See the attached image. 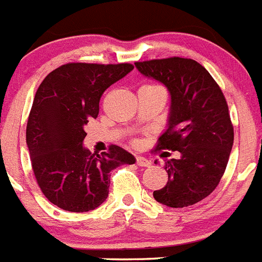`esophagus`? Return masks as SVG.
Listing matches in <instances>:
<instances>
[{
	"mask_svg": "<svg viewBox=\"0 0 262 262\" xmlns=\"http://www.w3.org/2000/svg\"><path fill=\"white\" fill-rule=\"evenodd\" d=\"M136 163H137L138 166H141V167H147V166H150V161L149 159L144 158V157H137V158H136Z\"/></svg>",
	"mask_w": 262,
	"mask_h": 262,
	"instance_id": "1",
	"label": "esophagus"
}]
</instances>
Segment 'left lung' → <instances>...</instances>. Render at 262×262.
<instances>
[{
    "label": "left lung",
    "mask_w": 262,
    "mask_h": 262,
    "mask_svg": "<svg viewBox=\"0 0 262 262\" xmlns=\"http://www.w3.org/2000/svg\"><path fill=\"white\" fill-rule=\"evenodd\" d=\"M142 75L165 84L171 96L169 126L156 150L179 151L166 159L169 181L153 192L157 202L183 208L217 187L233 145L228 104L213 77L192 59H153L134 63Z\"/></svg>",
    "instance_id": "left-lung-1"
}]
</instances>
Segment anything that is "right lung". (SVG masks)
<instances>
[{
  "mask_svg": "<svg viewBox=\"0 0 262 262\" xmlns=\"http://www.w3.org/2000/svg\"><path fill=\"white\" fill-rule=\"evenodd\" d=\"M130 63H67L36 90L26 126L31 167L43 195L64 211L87 212L105 202L109 172L136 158L111 145L101 156L83 146L104 91L133 70Z\"/></svg>",
  "mask_w": 262,
  "mask_h": 262,
  "instance_id": "obj_1",
  "label": "right lung"
}]
</instances>
